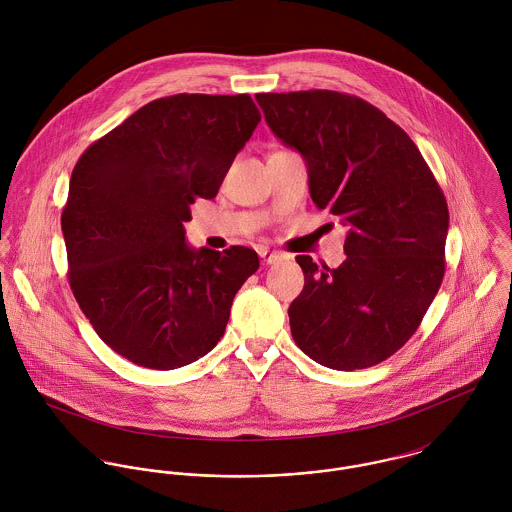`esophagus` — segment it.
Instances as JSON below:
<instances>
[{
	"label": "esophagus",
	"mask_w": 512,
	"mask_h": 512,
	"mask_svg": "<svg viewBox=\"0 0 512 512\" xmlns=\"http://www.w3.org/2000/svg\"><path fill=\"white\" fill-rule=\"evenodd\" d=\"M260 258H262V262L266 264V266H270V264H276V262H280L284 256L280 254V252H270V250H260Z\"/></svg>",
	"instance_id": "1"
}]
</instances>
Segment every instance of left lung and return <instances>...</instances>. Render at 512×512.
<instances>
[{
  "label": "left lung",
  "mask_w": 512,
  "mask_h": 512,
  "mask_svg": "<svg viewBox=\"0 0 512 512\" xmlns=\"http://www.w3.org/2000/svg\"><path fill=\"white\" fill-rule=\"evenodd\" d=\"M256 102L303 155L313 203L349 226L337 270L295 258L305 284L288 309L293 341L333 370L378 365L416 333L443 280L449 211L438 181L410 136L359 96L299 90Z\"/></svg>",
  "instance_id": "1"
}]
</instances>
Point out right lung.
<instances>
[{
	"label": "right lung",
	"instance_id": "right-lung-1",
	"mask_svg": "<svg viewBox=\"0 0 512 512\" xmlns=\"http://www.w3.org/2000/svg\"><path fill=\"white\" fill-rule=\"evenodd\" d=\"M260 118L248 94L157 98L76 161L61 215L69 284L130 363L171 370L205 357L260 268L244 246L193 250L183 228L197 197H217Z\"/></svg>",
	"mask_w": 512,
	"mask_h": 512
}]
</instances>
